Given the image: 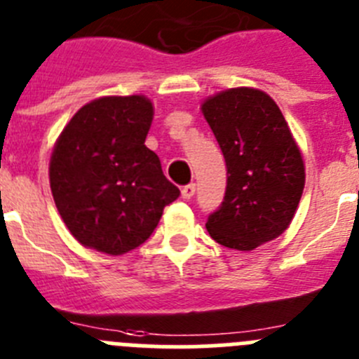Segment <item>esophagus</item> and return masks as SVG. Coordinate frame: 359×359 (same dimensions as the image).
Wrapping results in <instances>:
<instances>
[{
	"label": "esophagus",
	"mask_w": 359,
	"mask_h": 359,
	"mask_svg": "<svg viewBox=\"0 0 359 359\" xmlns=\"http://www.w3.org/2000/svg\"><path fill=\"white\" fill-rule=\"evenodd\" d=\"M194 194H196V185H194V183H189V185H185L182 189V197H183V199H192Z\"/></svg>",
	"instance_id": "esophagus-1"
}]
</instances>
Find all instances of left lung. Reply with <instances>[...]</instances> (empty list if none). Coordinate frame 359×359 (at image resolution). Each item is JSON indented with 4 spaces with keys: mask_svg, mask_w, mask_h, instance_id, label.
<instances>
[{
    "mask_svg": "<svg viewBox=\"0 0 359 359\" xmlns=\"http://www.w3.org/2000/svg\"><path fill=\"white\" fill-rule=\"evenodd\" d=\"M228 169L222 205L206 229L220 245L252 251L290 226L304 162L281 110L258 88L222 90L201 104Z\"/></svg>",
    "mask_w": 359,
    "mask_h": 359,
    "instance_id": "1",
    "label": "left lung"
}]
</instances>
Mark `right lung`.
Masks as SVG:
<instances>
[{
    "label": "right lung",
    "mask_w": 359,
    "mask_h": 359,
    "mask_svg": "<svg viewBox=\"0 0 359 359\" xmlns=\"http://www.w3.org/2000/svg\"><path fill=\"white\" fill-rule=\"evenodd\" d=\"M153 103L107 96L72 115L49 162L58 213L81 245L119 256L144 244L180 189L146 147Z\"/></svg>",
    "instance_id": "1"
}]
</instances>
